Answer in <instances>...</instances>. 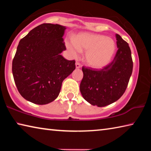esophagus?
Instances as JSON below:
<instances>
[{
	"label": "esophagus",
	"mask_w": 151,
	"mask_h": 151,
	"mask_svg": "<svg viewBox=\"0 0 151 151\" xmlns=\"http://www.w3.org/2000/svg\"><path fill=\"white\" fill-rule=\"evenodd\" d=\"M75 65H76V68H81V65L79 63H77L76 62V64H75Z\"/></svg>",
	"instance_id": "obj_1"
}]
</instances>
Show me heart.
<instances>
[{"label": "heart", "mask_w": 151, "mask_h": 151, "mask_svg": "<svg viewBox=\"0 0 151 151\" xmlns=\"http://www.w3.org/2000/svg\"><path fill=\"white\" fill-rule=\"evenodd\" d=\"M66 46L74 57L86 50L85 60L88 66L101 68L108 65L115 52L114 40L104 35L84 32L76 35L74 39L66 40Z\"/></svg>", "instance_id": "b5f03b06"}]
</instances>
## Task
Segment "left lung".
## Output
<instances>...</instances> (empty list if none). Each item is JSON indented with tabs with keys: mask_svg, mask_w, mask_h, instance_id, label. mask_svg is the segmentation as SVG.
<instances>
[{
	"mask_svg": "<svg viewBox=\"0 0 151 151\" xmlns=\"http://www.w3.org/2000/svg\"><path fill=\"white\" fill-rule=\"evenodd\" d=\"M116 51L113 60L100 70L83 66L80 91L92 105L105 106L121 98L132 75L133 63L129 44L116 34Z\"/></svg>",
	"mask_w": 151,
	"mask_h": 151,
	"instance_id": "obj_1",
	"label": "left lung"
}]
</instances>
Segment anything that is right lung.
<instances>
[{"mask_svg": "<svg viewBox=\"0 0 151 151\" xmlns=\"http://www.w3.org/2000/svg\"><path fill=\"white\" fill-rule=\"evenodd\" d=\"M65 27L44 23L20 40L12 60L15 85L24 99L46 104L57 98L62 83L75 69V60L65 59Z\"/></svg>", "mask_w": 151, "mask_h": 151, "instance_id": "right-lung-1", "label": "right lung"}]
</instances>
